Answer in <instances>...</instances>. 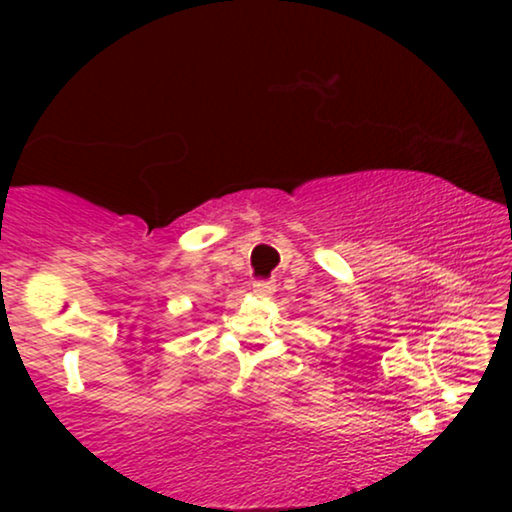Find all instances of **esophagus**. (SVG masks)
I'll list each match as a JSON object with an SVG mask.
<instances>
[{"instance_id":"34e87169","label":"esophagus","mask_w":512,"mask_h":512,"mask_svg":"<svg viewBox=\"0 0 512 512\" xmlns=\"http://www.w3.org/2000/svg\"><path fill=\"white\" fill-rule=\"evenodd\" d=\"M252 291H255L257 296H272L276 291V284L272 279H257L255 284H252Z\"/></svg>"}]
</instances>
